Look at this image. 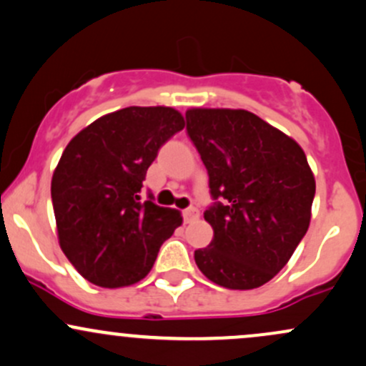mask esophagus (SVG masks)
Here are the masks:
<instances>
[{
	"instance_id": "esophagus-1",
	"label": "esophagus",
	"mask_w": 366,
	"mask_h": 366,
	"mask_svg": "<svg viewBox=\"0 0 366 366\" xmlns=\"http://www.w3.org/2000/svg\"><path fill=\"white\" fill-rule=\"evenodd\" d=\"M182 215H184V222L189 224V222H192V220L198 219V217H199V210H198V208H194V207L186 208V210L182 212Z\"/></svg>"
}]
</instances>
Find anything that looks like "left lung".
Masks as SVG:
<instances>
[{
	"label": "left lung",
	"mask_w": 366,
	"mask_h": 366,
	"mask_svg": "<svg viewBox=\"0 0 366 366\" xmlns=\"http://www.w3.org/2000/svg\"><path fill=\"white\" fill-rule=\"evenodd\" d=\"M187 135L207 167L214 229L196 266L231 290L262 287L287 266L307 232L316 182L302 147L244 109L186 112Z\"/></svg>",
	"instance_id": "obj_1"
}]
</instances>
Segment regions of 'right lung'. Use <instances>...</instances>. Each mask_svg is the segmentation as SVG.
<instances>
[{
	"mask_svg": "<svg viewBox=\"0 0 366 366\" xmlns=\"http://www.w3.org/2000/svg\"><path fill=\"white\" fill-rule=\"evenodd\" d=\"M186 127L174 107H124L71 139L51 177L59 244L76 271L102 288L146 278L159 247L182 224L174 208L140 199L159 147Z\"/></svg>",
	"mask_w": 366,
	"mask_h": 366,
	"instance_id": "obj_1",
	"label": "right lung"
}]
</instances>
